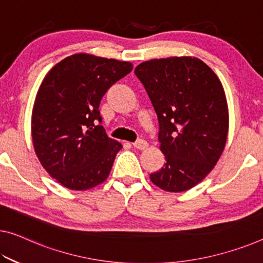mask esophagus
<instances>
[{
	"instance_id": "1",
	"label": "esophagus",
	"mask_w": 263,
	"mask_h": 263,
	"mask_svg": "<svg viewBox=\"0 0 263 263\" xmlns=\"http://www.w3.org/2000/svg\"><path fill=\"white\" fill-rule=\"evenodd\" d=\"M133 147L139 149V151H144L145 148H148V142L144 140H137L133 143Z\"/></svg>"
}]
</instances>
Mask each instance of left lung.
I'll use <instances>...</instances> for the list:
<instances>
[{"label": "left lung", "instance_id": "obj_1", "mask_svg": "<svg viewBox=\"0 0 263 263\" xmlns=\"http://www.w3.org/2000/svg\"><path fill=\"white\" fill-rule=\"evenodd\" d=\"M159 120L165 163L151 174L165 192L180 193L200 183L219 161L228 134L223 87L196 58L151 60L135 68Z\"/></svg>", "mask_w": 263, "mask_h": 263}]
</instances>
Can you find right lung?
<instances>
[{
    "label": "right lung",
    "instance_id": "add662e5",
    "mask_svg": "<svg viewBox=\"0 0 263 263\" xmlns=\"http://www.w3.org/2000/svg\"><path fill=\"white\" fill-rule=\"evenodd\" d=\"M132 70L130 62L81 52L59 62L42 81L31 136L40 162L63 187L87 191L106 181L122 144L101 126L100 102Z\"/></svg>",
    "mask_w": 263,
    "mask_h": 263
}]
</instances>
